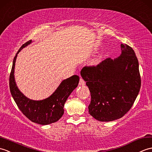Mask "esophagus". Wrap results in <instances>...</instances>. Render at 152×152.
<instances>
[{
	"mask_svg": "<svg viewBox=\"0 0 152 152\" xmlns=\"http://www.w3.org/2000/svg\"><path fill=\"white\" fill-rule=\"evenodd\" d=\"M79 85L80 86H83V85H85V81L83 79L80 78V80H79Z\"/></svg>",
	"mask_w": 152,
	"mask_h": 152,
	"instance_id": "esophagus-1",
	"label": "esophagus"
}]
</instances>
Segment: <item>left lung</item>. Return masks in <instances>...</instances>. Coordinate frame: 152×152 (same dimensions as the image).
I'll return each mask as SVG.
<instances>
[{
	"label": "left lung",
	"instance_id": "8db88e82",
	"mask_svg": "<svg viewBox=\"0 0 152 152\" xmlns=\"http://www.w3.org/2000/svg\"><path fill=\"white\" fill-rule=\"evenodd\" d=\"M117 58H107L97 66H85L80 75L91 94L88 112L101 122L124 116L135 101L141 85L139 61L133 49L121 44Z\"/></svg>",
	"mask_w": 152,
	"mask_h": 152
}]
</instances>
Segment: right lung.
<instances>
[{
    "label": "right lung",
    "instance_id": "right-lung-1",
    "mask_svg": "<svg viewBox=\"0 0 152 152\" xmlns=\"http://www.w3.org/2000/svg\"><path fill=\"white\" fill-rule=\"evenodd\" d=\"M32 40L24 43L13 58L11 73L10 75V90L12 96L22 113L32 122L48 125L56 122L64 113V107L67 97L78 86L79 77L73 75L64 80L51 96L45 99L34 101L27 98L20 92L14 79V68L18 54L21 50L29 45Z\"/></svg>",
    "mask_w": 152,
    "mask_h": 152
}]
</instances>
